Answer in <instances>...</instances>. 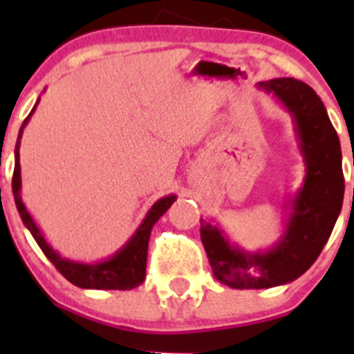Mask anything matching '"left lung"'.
I'll use <instances>...</instances> for the list:
<instances>
[{
    "label": "left lung",
    "instance_id": "1",
    "mask_svg": "<svg viewBox=\"0 0 354 354\" xmlns=\"http://www.w3.org/2000/svg\"><path fill=\"white\" fill-rule=\"evenodd\" d=\"M292 115L305 159V183L289 214L286 232L274 248L248 253L232 246L216 225L200 220L212 274L232 289H270L301 277L319 257L342 209V152L337 131L317 93L294 77L261 81Z\"/></svg>",
    "mask_w": 354,
    "mask_h": 354
}]
</instances>
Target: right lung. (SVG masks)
Returning a JSON list of instances; mask_svg holds the SVG:
<instances>
[{"label": "right lung", "instance_id": "1", "mask_svg": "<svg viewBox=\"0 0 354 354\" xmlns=\"http://www.w3.org/2000/svg\"><path fill=\"white\" fill-rule=\"evenodd\" d=\"M39 104V101H37ZM35 104V108H37ZM35 108L31 109V113L35 111ZM31 113L24 120L19 131L17 143H15V167H14V177H12V192H14L15 207H17L21 220L26 225V228L31 232L33 239L37 241V245L44 252V255L55 264V268L67 278L68 282L74 283L81 289H115V290H129L138 287L140 283L145 280V268H147V250H149V239L150 230L154 227L156 221L161 218L165 212L170 209V205L175 202V195H168L165 198H159L150 211L147 212L145 220L138 227V230L134 232V236L127 241L126 245L122 246L113 257L108 261L95 262V264H83V262H74L68 259L60 257L51 246L48 245V241L44 239L42 232L35 225L30 212L24 207L23 200H21V165H19V145H21V138H23V129L30 120Z\"/></svg>", "mask_w": 354, "mask_h": 354}]
</instances>
